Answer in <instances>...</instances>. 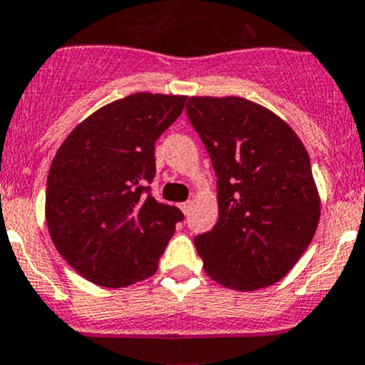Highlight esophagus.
Here are the masks:
<instances>
[{
  "instance_id": "obj_1",
  "label": "esophagus",
  "mask_w": 365,
  "mask_h": 365,
  "mask_svg": "<svg viewBox=\"0 0 365 365\" xmlns=\"http://www.w3.org/2000/svg\"><path fill=\"white\" fill-rule=\"evenodd\" d=\"M178 207H180V210L183 212V214H189V212H190V201H185V203H180Z\"/></svg>"
}]
</instances>
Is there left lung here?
I'll return each mask as SVG.
<instances>
[{"label":"left lung","instance_id":"8db88e82","mask_svg":"<svg viewBox=\"0 0 365 365\" xmlns=\"http://www.w3.org/2000/svg\"><path fill=\"white\" fill-rule=\"evenodd\" d=\"M187 115L217 176L219 219L194 239L205 272L244 292L277 284L321 217L305 146L284 119L239 96H192Z\"/></svg>","mask_w":365,"mask_h":365}]
</instances>
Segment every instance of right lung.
<instances>
[{
    "mask_svg": "<svg viewBox=\"0 0 365 365\" xmlns=\"http://www.w3.org/2000/svg\"><path fill=\"white\" fill-rule=\"evenodd\" d=\"M187 96L135 93L105 105L67 135L46 187V225L67 264L101 287L153 277L183 214L158 203L155 143Z\"/></svg>",
    "mask_w": 365,
    "mask_h": 365,
    "instance_id": "right-lung-1",
    "label": "right lung"
}]
</instances>
